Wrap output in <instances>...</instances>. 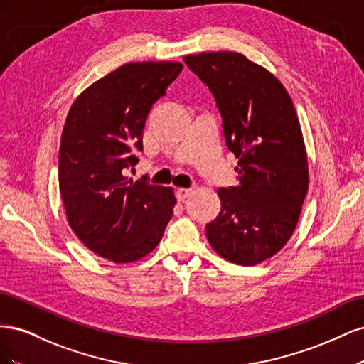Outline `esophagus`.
Returning <instances> with one entry per match:
<instances>
[{
  "mask_svg": "<svg viewBox=\"0 0 364 364\" xmlns=\"http://www.w3.org/2000/svg\"><path fill=\"white\" fill-rule=\"evenodd\" d=\"M191 194H193L191 188H178V190H176V197H178L179 202H183L185 199H188Z\"/></svg>",
  "mask_w": 364,
  "mask_h": 364,
  "instance_id": "1",
  "label": "esophagus"
}]
</instances>
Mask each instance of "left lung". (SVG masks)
<instances>
[{"label":"left lung","mask_w":364,"mask_h":364,"mask_svg":"<svg viewBox=\"0 0 364 364\" xmlns=\"http://www.w3.org/2000/svg\"><path fill=\"white\" fill-rule=\"evenodd\" d=\"M213 92L238 183L217 191L222 211L206 223L209 245L225 259L255 266L290 240L308 191V162L289 92L266 68L232 51L185 56Z\"/></svg>","instance_id":"8db88e82"}]
</instances>
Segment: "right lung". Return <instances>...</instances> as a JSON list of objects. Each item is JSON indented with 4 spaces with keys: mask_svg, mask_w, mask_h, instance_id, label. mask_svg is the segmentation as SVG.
I'll use <instances>...</instances> for the list:
<instances>
[{
    "mask_svg": "<svg viewBox=\"0 0 364 364\" xmlns=\"http://www.w3.org/2000/svg\"><path fill=\"white\" fill-rule=\"evenodd\" d=\"M179 62H132L75 98L59 149V188L82 243L112 262H132L155 249L173 215L171 188L134 182L150 109L181 74Z\"/></svg>",
    "mask_w": 364,
    "mask_h": 364,
    "instance_id": "add662e5",
    "label": "right lung"
}]
</instances>
